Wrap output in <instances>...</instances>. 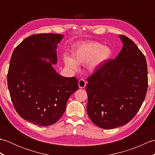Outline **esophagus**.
<instances>
[{"instance_id": "esophagus-1", "label": "esophagus", "mask_w": 155, "mask_h": 155, "mask_svg": "<svg viewBox=\"0 0 155 155\" xmlns=\"http://www.w3.org/2000/svg\"><path fill=\"white\" fill-rule=\"evenodd\" d=\"M87 83L84 79H80L79 81H78V87L81 88H83L85 87H86Z\"/></svg>"}]
</instances>
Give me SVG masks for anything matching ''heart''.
<instances>
[{
  "instance_id": "heart-1",
  "label": "heart",
  "mask_w": 155,
  "mask_h": 155,
  "mask_svg": "<svg viewBox=\"0 0 155 155\" xmlns=\"http://www.w3.org/2000/svg\"><path fill=\"white\" fill-rule=\"evenodd\" d=\"M112 53L110 48L102 46L98 42H83L74 51L73 59L69 57H64V63L68 68L76 71L78 68V64H84L88 62V69L93 72L106 62L111 57Z\"/></svg>"
}]
</instances>
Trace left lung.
Instances as JSON below:
<instances>
[{"label":"left lung","instance_id":"left-lung-1","mask_svg":"<svg viewBox=\"0 0 155 155\" xmlns=\"http://www.w3.org/2000/svg\"><path fill=\"white\" fill-rule=\"evenodd\" d=\"M123 48L87 78V111L98 127L112 129L127 124L139 110L148 88L145 57L134 42L119 35Z\"/></svg>","mask_w":155,"mask_h":155}]
</instances>
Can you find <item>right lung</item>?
Instances as JSON below:
<instances>
[{"instance_id": "obj_1", "label": "right lung", "mask_w": 155, "mask_h": 155, "mask_svg": "<svg viewBox=\"0 0 155 155\" xmlns=\"http://www.w3.org/2000/svg\"><path fill=\"white\" fill-rule=\"evenodd\" d=\"M62 38L52 33L29 36L15 48L10 61L7 83L13 106L20 117L38 126L57 123L78 89L76 77H62L52 67Z\"/></svg>"}]
</instances>
